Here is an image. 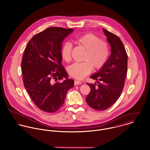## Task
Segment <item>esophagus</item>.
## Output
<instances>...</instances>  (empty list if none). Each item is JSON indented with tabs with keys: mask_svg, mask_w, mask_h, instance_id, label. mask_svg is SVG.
I'll use <instances>...</instances> for the list:
<instances>
[{
	"mask_svg": "<svg viewBox=\"0 0 150 150\" xmlns=\"http://www.w3.org/2000/svg\"><path fill=\"white\" fill-rule=\"evenodd\" d=\"M81 81H78V80H75L74 81V84L75 85H78V84H81Z\"/></svg>",
	"mask_w": 150,
	"mask_h": 150,
	"instance_id": "obj_1",
	"label": "esophagus"
}]
</instances>
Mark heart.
Here are the masks:
<instances>
[{"mask_svg": "<svg viewBox=\"0 0 150 150\" xmlns=\"http://www.w3.org/2000/svg\"><path fill=\"white\" fill-rule=\"evenodd\" d=\"M76 43L86 50L81 63H75L69 66V75L75 78L81 79L88 75L92 70L101 69L107 62L109 56V46L108 43L101 40L100 38L92 34H86L78 37ZM72 45L66 42L62 47L61 55L66 62L71 58Z\"/></svg>", "mask_w": 150, "mask_h": 150, "instance_id": "b5f03b06", "label": "heart"}]
</instances>
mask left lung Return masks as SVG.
I'll use <instances>...</instances> for the list:
<instances>
[{
  "instance_id": "1",
  "label": "left lung",
  "mask_w": 150,
  "mask_h": 150,
  "mask_svg": "<svg viewBox=\"0 0 150 150\" xmlns=\"http://www.w3.org/2000/svg\"><path fill=\"white\" fill-rule=\"evenodd\" d=\"M111 46V55L100 69L90 78L98 83L89 84L91 91L86 100L95 110H105L119 99L125 86L127 72V54L120 38L103 28Z\"/></svg>"
}]
</instances>
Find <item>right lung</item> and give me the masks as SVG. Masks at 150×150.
I'll return each instance as SVG.
<instances>
[{"label":"right lung","mask_w":150,"mask_h":150,"mask_svg":"<svg viewBox=\"0 0 150 150\" xmlns=\"http://www.w3.org/2000/svg\"><path fill=\"white\" fill-rule=\"evenodd\" d=\"M72 28L52 27L34 35L28 42L22 60L23 83L35 104L42 111H57L64 102L74 81L62 65V43ZM66 79L62 82L53 81Z\"/></svg>","instance_id":"right-lung-1"}]
</instances>
